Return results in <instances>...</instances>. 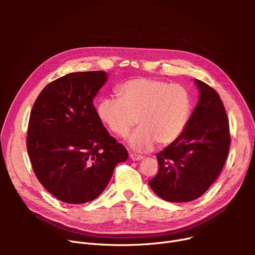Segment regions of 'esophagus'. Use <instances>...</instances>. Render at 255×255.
Here are the masks:
<instances>
[{
    "label": "esophagus",
    "mask_w": 255,
    "mask_h": 255,
    "mask_svg": "<svg viewBox=\"0 0 255 255\" xmlns=\"http://www.w3.org/2000/svg\"><path fill=\"white\" fill-rule=\"evenodd\" d=\"M130 158L133 160V161H138V160H141L143 157L140 156V155H136V154L131 153L130 154Z\"/></svg>",
    "instance_id": "34e87169"
}]
</instances>
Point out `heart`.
Here are the masks:
<instances>
[{"instance_id":"heart-1","label":"heart","mask_w":255,"mask_h":255,"mask_svg":"<svg viewBox=\"0 0 255 255\" xmlns=\"http://www.w3.org/2000/svg\"><path fill=\"white\" fill-rule=\"evenodd\" d=\"M119 99L104 98L97 107L99 119L115 135H130L132 149L145 151L155 141L167 145L184 132L191 114V97L183 86L140 76L126 80L117 89Z\"/></svg>"}]
</instances>
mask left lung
<instances>
[{
	"mask_svg": "<svg viewBox=\"0 0 255 255\" xmlns=\"http://www.w3.org/2000/svg\"><path fill=\"white\" fill-rule=\"evenodd\" d=\"M195 83L199 100L182 134L157 154L152 190L167 202L186 203L202 196L217 179L229 155V118L218 93Z\"/></svg>",
	"mask_w": 255,
	"mask_h": 255,
	"instance_id": "8db88e82",
	"label": "left lung"
}]
</instances>
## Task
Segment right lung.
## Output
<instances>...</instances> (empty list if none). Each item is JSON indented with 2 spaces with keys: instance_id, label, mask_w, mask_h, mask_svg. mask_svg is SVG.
Returning <instances> with one entry per match:
<instances>
[{
  "instance_id": "right-lung-1",
  "label": "right lung",
  "mask_w": 255,
  "mask_h": 255,
  "mask_svg": "<svg viewBox=\"0 0 255 255\" xmlns=\"http://www.w3.org/2000/svg\"><path fill=\"white\" fill-rule=\"evenodd\" d=\"M106 79L104 71L69 73L48 84L33 105L26 149L37 179L61 202L97 198L128 158L93 104Z\"/></svg>"
}]
</instances>
